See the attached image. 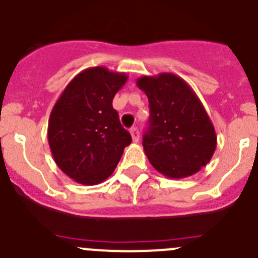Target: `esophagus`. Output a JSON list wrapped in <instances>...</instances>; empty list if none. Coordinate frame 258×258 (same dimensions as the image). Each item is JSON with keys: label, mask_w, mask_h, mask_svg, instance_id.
Instances as JSON below:
<instances>
[{"label": "esophagus", "mask_w": 258, "mask_h": 258, "mask_svg": "<svg viewBox=\"0 0 258 258\" xmlns=\"http://www.w3.org/2000/svg\"><path fill=\"white\" fill-rule=\"evenodd\" d=\"M130 132H131L132 140H134L135 143H138V141H139V138H140V135H139V130L136 128V127H132V128L130 130Z\"/></svg>", "instance_id": "34e87169"}]
</instances>
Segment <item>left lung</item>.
Returning <instances> with one entry per match:
<instances>
[{"label": "left lung", "mask_w": 258, "mask_h": 258, "mask_svg": "<svg viewBox=\"0 0 258 258\" xmlns=\"http://www.w3.org/2000/svg\"><path fill=\"white\" fill-rule=\"evenodd\" d=\"M136 85L149 100L143 146L152 166L171 178L198 172L211 161L217 138L196 92L172 73L143 76Z\"/></svg>", "instance_id": "obj_1"}]
</instances>
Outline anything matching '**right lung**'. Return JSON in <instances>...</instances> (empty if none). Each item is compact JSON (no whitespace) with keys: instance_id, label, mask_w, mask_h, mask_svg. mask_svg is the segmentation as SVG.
Returning a JSON list of instances; mask_svg holds the SVG:
<instances>
[{"instance_id":"add662e5","label":"right lung","mask_w":258,"mask_h":258,"mask_svg":"<svg viewBox=\"0 0 258 258\" xmlns=\"http://www.w3.org/2000/svg\"><path fill=\"white\" fill-rule=\"evenodd\" d=\"M127 78L105 67L85 69L68 83L51 110V153L57 167L76 182H103L131 144V135L112 104Z\"/></svg>"}]
</instances>
